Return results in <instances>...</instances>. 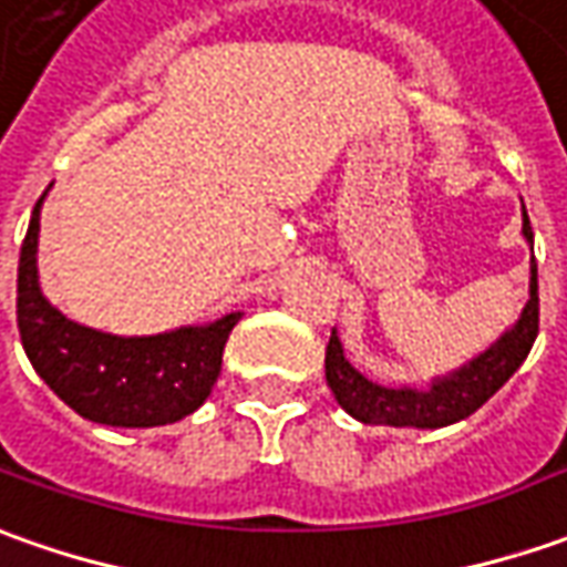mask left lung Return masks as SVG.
Listing matches in <instances>:
<instances>
[{
  "label": "left lung",
  "mask_w": 567,
  "mask_h": 567,
  "mask_svg": "<svg viewBox=\"0 0 567 567\" xmlns=\"http://www.w3.org/2000/svg\"><path fill=\"white\" fill-rule=\"evenodd\" d=\"M522 235L530 245V285L522 316L487 350L450 375L431 379L425 388H388L365 379L344 357V344L332 329L326 348V381L341 410L363 425H391V429H446L481 410L491 396L518 372L537 338L540 298H537V260H534V229L522 204Z\"/></svg>",
  "instance_id": "8db88e82"
}]
</instances>
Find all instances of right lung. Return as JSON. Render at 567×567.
Returning <instances> with one entry per match:
<instances>
[{
  "label": "right lung",
  "mask_w": 567,
  "mask_h": 567,
  "mask_svg": "<svg viewBox=\"0 0 567 567\" xmlns=\"http://www.w3.org/2000/svg\"><path fill=\"white\" fill-rule=\"evenodd\" d=\"M18 264V329L27 360L73 413L111 429H157L192 415L217 384L223 348L241 313L161 334H111L80 326L40 288V210Z\"/></svg>",
  "instance_id": "right-lung-1"
}]
</instances>
